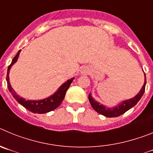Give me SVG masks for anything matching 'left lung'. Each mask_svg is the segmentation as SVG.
Returning <instances> with one entry per match:
<instances>
[{
    "mask_svg": "<svg viewBox=\"0 0 153 153\" xmlns=\"http://www.w3.org/2000/svg\"><path fill=\"white\" fill-rule=\"evenodd\" d=\"M144 74H145V73H144ZM146 84V79L145 74V82H144V85H143V86L142 87L140 93H138L137 95L135 97H133L132 99L123 101V102L120 104V105H119L118 106H116V107L114 108H111V109H109V108L107 109V108H106L104 106L100 104L99 102H96V101L92 98L90 94L89 95V100H90V104H91L92 107L95 109L97 113H100V114L103 115L105 117H109V118H111V117H119V116H120V115L123 114L124 113H126L127 110H129V109H131L132 107H133V106L140 101L141 97H143V93L145 92Z\"/></svg>",
    "mask_w": 153,
    "mask_h": 153,
    "instance_id": "obj_1",
    "label": "left lung"
}]
</instances>
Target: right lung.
I'll list each match as a JSON object with an SVG mask.
<instances>
[{
	"label": "right lung",
	"mask_w": 153,
	"mask_h": 153,
	"mask_svg": "<svg viewBox=\"0 0 153 153\" xmlns=\"http://www.w3.org/2000/svg\"><path fill=\"white\" fill-rule=\"evenodd\" d=\"M20 53H21V51H18L17 55L12 60L11 63L8 66L6 79L7 83V88L9 91L10 92V93L13 95V97H14V99L19 103L21 104L24 107H25L29 111L32 112L33 113H40V114L46 113L50 111H52V110L55 109L56 108H57L60 105L63 99H64L67 90L70 87L74 78L71 79H69L67 82L63 83L53 95L48 97V98H46L44 100H25L22 97H19L18 95L16 94L15 91L12 89L11 86L10 84V82H9V71H10V69L12 65L17 60V58H18Z\"/></svg>",
	"instance_id": "add662e5"
}]
</instances>
